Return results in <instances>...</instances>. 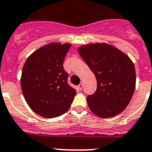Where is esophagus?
Listing matches in <instances>:
<instances>
[{
	"mask_svg": "<svg viewBox=\"0 0 152 152\" xmlns=\"http://www.w3.org/2000/svg\"><path fill=\"white\" fill-rule=\"evenodd\" d=\"M77 87H78V89L80 90V91H82L83 90V83H80L79 85L77 86Z\"/></svg>",
	"mask_w": 152,
	"mask_h": 152,
	"instance_id": "obj_1",
	"label": "esophagus"
}]
</instances>
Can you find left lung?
I'll list each match as a JSON object with an SVG mask.
<instances>
[{"label": "left lung", "instance_id": "1", "mask_svg": "<svg viewBox=\"0 0 152 152\" xmlns=\"http://www.w3.org/2000/svg\"><path fill=\"white\" fill-rule=\"evenodd\" d=\"M77 50L96 77V91L86 99L91 111L103 118L120 114L135 89L134 63L124 52L107 43L86 44Z\"/></svg>", "mask_w": 152, "mask_h": 152}]
</instances>
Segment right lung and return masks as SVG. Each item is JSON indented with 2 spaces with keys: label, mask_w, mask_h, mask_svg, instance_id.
I'll return each instance as SVG.
<instances>
[{
  "label": "right lung",
  "mask_w": 152,
  "mask_h": 152,
  "mask_svg": "<svg viewBox=\"0 0 152 152\" xmlns=\"http://www.w3.org/2000/svg\"><path fill=\"white\" fill-rule=\"evenodd\" d=\"M69 43L51 42L28 56L24 64L20 86L28 107L44 118H55L69 110L76 91L67 83L63 61Z\"/></svg>",
  "instance_id": "1"
}]
</instances>
